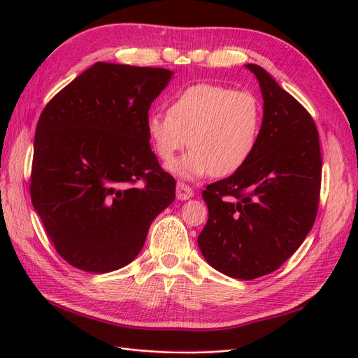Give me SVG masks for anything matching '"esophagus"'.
<instances>
[{
    "mask_svg": "<svg viewBox=\"0 0 358 358\" xmlns=\"http://www.w3.org/2000/svg\"><path fill=\"white\" fill-rule=\"evenodd\" d=\"M176 197H178V200H180V201L189 200V199L194 197V191H192L188 185H185V183L179 182L178 187H176Z\"/></svg>",
    "mask_w": 358,
    "mask_h": 358,
    "instance_id": "esophagus-1",
    "label": "esophagus"
}]
</instances>
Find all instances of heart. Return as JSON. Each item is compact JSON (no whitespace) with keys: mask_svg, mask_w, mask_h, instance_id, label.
Instances as JSON below:
<instances>
[{"mask_svg":"<svg viewBox=\"0 0 358 358\" xmlns=\"http://www.w3.org/2000/svg\"><path fill=\"white\" fill-rule=\"evenodd\" d=\"M262 122V104L254 94L197 83L173 96L167 115L149 113L146 134L162 161L175 157L188 138L189 152L167 166L173 175L187 180L209 173L224 178L241 170L252 157Z\"/></svg>","mask_w":358,"mask_h":358,"instance_id":"heart-1","label":"heart"}]
</instances>
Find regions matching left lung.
<instances>
[{"instance_id":"1","label":"left lung","mask_w":358,"mask_h":358,"mask_svg":"<svg viewBox=\"0 0 358 358\" xmlns=\"http://www.w3.org/2000/svg\"><path fill=\"white\" fill-rule=\"evenodd\" d=\"M263 95V122L252 157L203 191L209 220L199 248L213 268L243 280L275 272L306 239L321 187L313 119L264 69L246 64Z\"/></svg>"}]
</instances>
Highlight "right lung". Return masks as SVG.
I'll use <instances>...</instances> for the list:
<instances>
[{"mask_svg":"<svg viewBox=\"0 0 358 358\" xmlns=\"http://www.w3.org/2000/svg\"><path fill=\"white\" fill-rule=\"evenodd\" d=\"M173 74L95 62L41 112L31 201L71 266L107 273L129 264L150 224L175 201L176 180L159 167L146 134L150 104Z\"/></svg>","mask_w":358,"mask_h":358,"instance_id":"right-lung-1","label":"right lung"}]
</instances>
